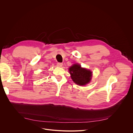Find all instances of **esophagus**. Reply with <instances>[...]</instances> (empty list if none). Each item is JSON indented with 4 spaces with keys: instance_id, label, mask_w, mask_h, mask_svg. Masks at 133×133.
<instances>
[{
    "instance_id": "obj_1",
    "label": "esophagus",
    "mask_w": 133,
    "mask_h": 133,
    "mask_svg": "<svg viewBox=\"0 0 133 133\" xmlns=\"http://www.w3.org/2000/svg\"><path fill=\"white\" fill-rule=\"evenodd\" d=\"M57 65L58 67H62L63 66V63H58L57 64Z\"/></svg>"
}]
</instances>
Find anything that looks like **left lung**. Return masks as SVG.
<instances>
[{
	"label": "left lung",
	"mask_w": 133,
	"mask_h": 133,
	"mask_svg": "<svg viewBox=\"0 0 133 133\" xmlns=\"http://www.w3.org/2000/svg\"><path fill=\"white\" fill-rule=\"evenodd\" d=\"M69 71L72 81L77 85L84 86L91 81L92 72L89 69L82 68L78 64H75L70 66Z\"/></svg>",
	"instance_id": "1"
}]
</instances>
